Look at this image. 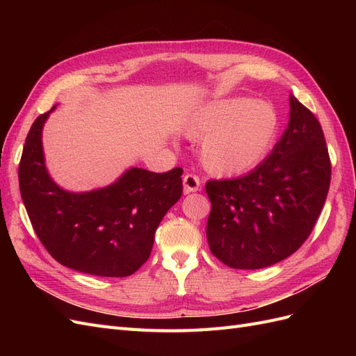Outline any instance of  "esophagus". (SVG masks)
I'll return each instance as SVG.
<instances>
[{"label": "esophagus", "instance_id": "esophagus-1", "mask_svg": "<svg viewBox=\"0 0 356 356\" xmlns=\"http://www.w3.org/2000/svg\"><path fill=\"white\" fill-rule=\"evenodd\" d=\"M182 184H184V193H193L199 190L200 179L195 174H187L182 178Z\"/></svg>", "mask_w": 356, "mask_h": 356}]
</instances>
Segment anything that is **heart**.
I'll return each mask as SVG.
<instances>
[{
  "instance_id": "obj_1",
  "label": "heart",
  "mask_w": 356,
  "mask_h": 356,
  "mask_svg": "<svg viewBox=\"0 0 356 356\" xmlns=\"http://www.w3.org/2000/svg\"><path fill=\"white\" fill-rule=\"evenodd\" d=\"M184 131L188 138H203L200 156L211 174L234 177L252 170L270 153L279 115L266 101L222 99L202 106Z\"/></svg>"
}]
</instances>
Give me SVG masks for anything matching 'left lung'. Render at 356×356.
<instances>
[{
	"label": "left lung",
	"instance_id": "8db88e82",
	"mask_svg": "<svg viewBox=\"0 0 356 356\" xmlns=\"http://www.w3.org/2000/svg\"><path fill=\"white\" fill-rule=\"evenodd\" d=\"M281 139L250 174L211 179L207 238L211 252L232 268L268 267L294 254L324 207L331 161L318 118L289 96Z\"/></svg>",
	"mask_w": 356,
	"mask_h": 356
}]
</instances>
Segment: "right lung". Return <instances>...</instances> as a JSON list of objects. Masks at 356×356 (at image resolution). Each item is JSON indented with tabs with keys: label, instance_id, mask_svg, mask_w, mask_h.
<instances>
[{
	"label": "right lung",
	"instance_id": "obj_1",
	"mask_svg": "<svg viewBox=\"0 0 356 356\" xmlns=\"http://www.w3.org/2000/svg\"><path fill=\"white\" fill-rule=\"evenodd\" d=\"M53 110L32 123L19 163L32 227L62 266L93 276L132 275L148 260L161 218L182 195V169L156 174L131 168L104 188L63 190L50 178L42 153V126Z\"/></svg>",
	"mask_w": 356,
	"mask_h": 356
}]
</instances>
